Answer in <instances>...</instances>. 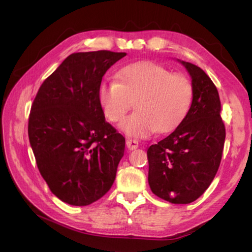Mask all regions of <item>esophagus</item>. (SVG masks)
Instances as JSON below:
<instances>
[{"mask_svg": "<svg viewBox=\"0 0 252 252\" xmlns=\"http://www.w3.org/2000/svg\"><path fill=\"white\" fill-rule=\"evenodd\" d=\"M126 147L129 150H134V149L139 148V142L133 139H127L126 140Z\"/></svg>", "mask_w": 252, "mask_h": 252, "instance_id": "34e87169", "label": "esophagus"}]
</instances>
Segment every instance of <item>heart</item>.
<instances>
[{"mask_svg": "<svg viewBox=\"0 0 252 252\" xmlns=\"http://www.w3.org/2000/svg\"><path fill=\"white\" fill-rule=\"evenodd\" d=\"M97 99L105 118L113 123L124 120L135 100L137 111L121 127L127 135L146 138L156 130L171 131L185 119L193 87L187 76L159 63L140 61L122 67L117 81L101 83Z\"/></svg>", "mask_w": 252, "mask_h": 252, "instance_id": "heart-1", "label": "heart"}]
</instances>
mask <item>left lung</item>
<instances>
[{"instance_id":"obj_1","label":"left lung","mask_w":252,"mask_h":252,"mask_svg":"<svg viewBox=\"0 0 252 252\" xmlns=\"http://www.w3.org/2000/svg\"><path fill=\"white\" fill-rule=\"evenodd\" d=\"M180 62L192 79V103L176 130L148 149V181L159 198L186 204L197 200L215 179L225 127L216 85L199 66Z\"/></svg>"}]
</instances>
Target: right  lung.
Here are the masks:
<instances>
[{
	"instance_id": "obj_1",
	"label": "right lung",
	"mask_w": 252,
	"mask_h": 252,
	"mask_svg": "<svg viewBox=\"0 0 252 252\" xmlns=\"http://www.w3.org/2000/svg\"><path fill=\"white\" fill-rule=\"evenodd\" d=\"M125 52L101 50L67 57L36 93L29 139L41 176L54 195L88 206L108 192L126 139L105 121L97 90Z\"/></svg>"
}]
</instances>
